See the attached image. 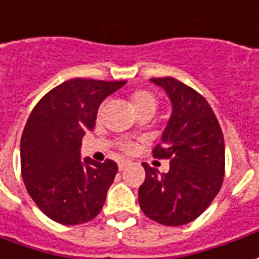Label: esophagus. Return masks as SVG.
<instances>
[{
    "label": "esophagus",
    "instance_id": "obj_1",
    "mask_svg": "<svg viewBox=\"0 0 259 259\" xmlns=\"http://www.w3.org/2000/svg\"><path fill=\"white\" fill-rule=\"evenodd\" d=\"M127 166H129V160H122V161H119V170H120V171L124 170Z\"/></svg>",
    "mask_w": 259,
    "mask_h": 259
}]
</instances>
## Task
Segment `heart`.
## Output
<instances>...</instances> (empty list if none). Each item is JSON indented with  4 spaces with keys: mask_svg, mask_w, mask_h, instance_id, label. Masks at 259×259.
<instances>
[{
    "mask_svg": "<svg viewBox=\"0 0 259 259\" xmlns=\"http://www.w3.org/2000/svg\"><path fill=\"white\" fill-rule=\"evenodd\" d=\"M129 102L133 110L136 112L137 115L139 113H143V112H150V113H154V110L157 109V98L156 95L147 89H136L129 95ZM102 116V107L98 110V117ZM123 149L124 150H130L132 146L130 144H123Z\"/></svg>",
    "mask_w": 259,
    "mask_h": 259,
    "instance_id": "obj_1",
    "label": "heart"
}]
</instances>
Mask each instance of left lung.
<instances>
[{
    "label": "left lung",
    "mask_w": 259,
    "mask_h": 259,
    "mask_svg": "<svg viewBox=\"0 0 259 259\" xmlns=\"http://www.w3.org/2000/svg\"><path fill=\"white\" fill-rule=\"evenodd\" d=\"M150 80L166 91L173 106L161 143L153 150V157L170 160V170L160 174L143 163L139 204L159 224L184 226L203 214L223 186L224 136L203 95L170 76Z\"/></svg>",
    "instance_id": "1"
}]
</instances>
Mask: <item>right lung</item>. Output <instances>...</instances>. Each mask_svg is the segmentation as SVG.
Segmentation results:
<instances>
[{
	"label": "right lung",
	"instance_id": "1",
	"mask_svg": "<svg viewBox=\"0 0 259 259\" xmlns=\"http://www.w3.org/2000/svg\"><path fill=\"white\" fill-rule=\"evenodd\" d=\"M126 80L70 79L33 107L21 137V173L39 210L59 224L96 217L117 173L113 160L80 159L82 137L95 127L100 103Z\"/></svg>",
	"mask_w": 259,
	"mask_h": 259
}]
</instances>
